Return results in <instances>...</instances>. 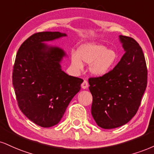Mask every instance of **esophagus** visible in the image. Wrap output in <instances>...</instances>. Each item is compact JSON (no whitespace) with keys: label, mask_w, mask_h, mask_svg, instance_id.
Masks as SVG:
<instances>
[{"label":"esophagus","mask_w":154,"mask_h":154,"mask_svg":"<svg viewBox=\"0 0 154 154\" xmlns=\"http://www.w3.org/2000/svg\"><path fill=\"white\" fill-rule=\"evenodd\" d=\"M88 82L87 80H84L83 81V82L82 83V85H81V86H82V89H87L88 88Z\"/></svg>","instance_id":"34e87169"}]
</instances>
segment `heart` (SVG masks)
I'll list each match as a JSON object with an SVG mask.
<instances>
[{
  "instance_id": "b5f03b06",
  "label": "heart",
  "mask_w": 154,
  "mask_h": 154,
  "mask_svg": "<svg viewBox=\"0 0 154 154\" xmlns=\"http://www.w3.org/2000/svg\"><path fill=\"white\" fill-rule=\"evenodd\" d=\"M118 58L117 51L107 49L99 43L85 44L79 47L77 53L72 54V64L77 69H82V61L90 64V72L96 77H103L112 70Z\"/></svg>"
}]
</instances>
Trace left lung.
Returning <instances> with one entry per match:
<instances>
[{"instance_id":"obj_1","label":"left lung","mask_w":154,"mask_h":154,"mask_svg":"<svg viewBox=\"0 0 154 154\" xmlns=\"http://www.w3.org/2000/svg\"><path fill=\"white\" fill-rule=\"evenodd\" d=\"M125 54L106 75L89 79L91 113L98 126L112 129L128 123L136 114L147 86V68L139 44L120 35Z\"/></svg>"}]
</instances>
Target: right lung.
<instances>
[{
	"label": "right lung",
	"mask_w": 154,
	"mask_h": 154,
	"mask_svg": "<svg viewBox=\"0 0 154 154\" xmlns=\"http://www.w3.org/2000/svg\"><path fill=\"white\" fill-rule=\"evenodd\" d=\"M65 36L59 31L33 34L21 44L15 60L13 85L20 110L43 128L59 123L83 82L62 69L65 51L45 43Z\"/></svg>",
	"instance_id": "add662e5"
}]
</instances>
